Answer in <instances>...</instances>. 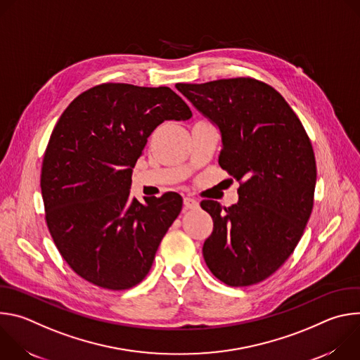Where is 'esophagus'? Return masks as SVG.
Listing matches in <instances>:
<instances>
[{"label": "esophagus", "instance_id": "esophagus-1", "mask_svg": "<svg viewBox=\"0 0 360 360\" xmlns=\"http://www.w3.org/2000/svg\"><path fill=\"white\" fill-rule=\"evenodd\" d=\"M184 207H185V210H196L199 207V202H198V199H195L192 196H185Z\"/></svg>", "mask_w": 360, "mask_h": 360}]
</instances>
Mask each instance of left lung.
I'll use <instances>...</instances> for the list:
<instances>
[{
	"instance_id": "left-lung-1",
	"label": "left lung",
	"mask_w": 360,
	"mask_h": 360,
	"mask_svg": "<svg viewBox=\"0 0 360 360\" xmlns=\"http://www.w3.org/2000/svg\"><path fill=\"white\" fill-rule=\"evenodd\" d=\"M176 88L219 127V165L240 184L239 200L229 208L200 202L214 221L203 259L229 286L259 283L286 262L311 218V139L285 98L264 81L238 77Z\"/></svg>"
}]
</instances>
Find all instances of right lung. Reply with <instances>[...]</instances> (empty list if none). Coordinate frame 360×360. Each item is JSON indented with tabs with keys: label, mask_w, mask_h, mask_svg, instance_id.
<instances>
[{
	"label": "right lung",
	"mask_w": 360,
	"mask_h": 360,
	"mask_svg": "<svg viewBox=\"0 0 360 360\" xmlns=\"http://www.w3.org/2000/svg\"><path fill=\"white\" fill-rule=\"evenodd\" d=\"M192 117L168 86L105 82L79 94L45 148L41 192L58 252L86 282L124 290L149 272L182 210L176 192L131 198V174L148 136L167 120Z\"/></svg>",
	"instance_id": "obj_1"
}]
</instances>
